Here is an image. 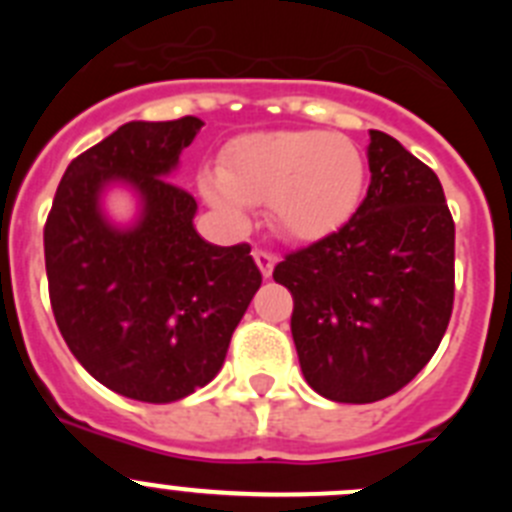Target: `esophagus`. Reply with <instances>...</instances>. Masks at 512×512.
<instances>
[{"label": "esophagus", "mask_w": 512, "mask_h": 512, "mask_svg": "<svg viewBox=\"0 0 512 512\" xmlns=\"http://www.w3.org/2000/svg\"><path fill=\"white\" fill-rule=\"evenodd\" d=\"M253 259L259 264L261 274L264 277H271V269H274V253L264 251V248H253Z\"/></svg>", "instance_id": "1"}]
</instances>
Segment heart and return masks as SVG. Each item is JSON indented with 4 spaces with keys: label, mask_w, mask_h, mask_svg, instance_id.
I'll use <instances>...</instances> for the list:
<instances>
[{
    "label": "heart",
    "mask_w": 512,
    "mask_h": 512,
    "mask_svg": "<svg viewBox=\"0 0 512 512\" xmlns=\"http://www.w3.org/2000/svg\"><path fill=\"white\" fill-rule=\"evenodd\" d=\"M364 174V158L346 135L271 130L235 138L220 174L202 176V194L233 225L246 223L248 205L269 202L279 233L315 241L351 217Z\"/></svg>",
    "instance_id": "obj_1"
}]
</instances>
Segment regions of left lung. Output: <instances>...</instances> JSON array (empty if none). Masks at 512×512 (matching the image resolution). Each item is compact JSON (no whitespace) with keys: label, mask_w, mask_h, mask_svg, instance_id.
Masks as SVG:
<instances>
[{"label":"left lung","mask_w":512,"mask_h":512,"mask_svg":"<svg viewBox=\"0 0 512 512\" xmlns=\"http://www.w3.org/2000/svg\"><path fill=\"white\" fill-rule=\"evenodd\" d=\"M372 182L336 233L292 251L274 282L292 292L302 374L333 402H377L436 354L454 310V217L433 169L382 130Z\"/></svg>","instance_id":"obj_1"}]
</instances>
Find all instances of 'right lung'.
I'll return each instance as SVG.
<instances>
[{
    "instance_id": "obj_1",
    "label": "right lung",
    "mask_w": 512,
    "mask_h": 512,
    "mask_svg": "<svg viewBox=\"0 0 512 512\" xmlns=\"http://www.w3.org/2000/svg\"><path fill=\"white\" fill-rule=\"evenodd\" d=\"M200 117L125 122L76 156L43 230L45 274L63 341L112 392L174 402L220 372L235 325L261 287L251 246H212L197 202L169 182ZM130 183L144 212L120 231L98 210L107 183Z\"/></svg>"
}]
</instances>
